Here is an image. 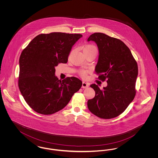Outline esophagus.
<instances>
[{
    "mask_svg": "<svg viewBox=\"0 0 158 158\" xmlns=\"http://www.w3.org/2000/svg\"><path fill=\"white\" fill-rule=\"evenodd\" d=\"M89 83L85 82H83L82 88H86L89 87Z\"/></svg>",
    "mask_w": 158,
    "mask_h": 158,
    "instance_id": "esophagus-1",
    "label": "esophagus"
}]
</instances>
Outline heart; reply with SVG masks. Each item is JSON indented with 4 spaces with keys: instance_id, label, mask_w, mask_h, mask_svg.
<instances>
[{
    "instance_id": "heart-1",
    "label": "heart",
    "mask_w": 158,
    "mask_h": 158,
    "mask_svg": "<svg viewBox=\"0 0 158 158\" xmlns=\"http://www.w3.org/2000/svg\"><path fill=\"white\" fill-rule=\"evenodd\" d=\"M94 48H95V47L94 46L91 45H88L84 47L83 50H91V49H94ZM80 75L82 76H85L86 75V71L81 70L80 72Z\"/></svg>"
}]
</instances>
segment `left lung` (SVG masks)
<instances>
[{
  "label": "left lung",
  "instance_id": "left-lung-1",
  "mask_svg": "<svg viewBox=\"0 0 158 158\" xmlns=\"http://www.w3.org/2000/svg\"><path fill=\"white\" fill-rule=\"evenodd\" d=\"M90 41L97 44L99 51L95 72L100 74V80H106L107 86L101 90L96 84L90 85L95 96L88 100V107L99 118H113L123 113L135 97L137 64L127 46L118 39L97 32L88 38Z\"/></svg>",
  "mask_w": 158,
  "mask_h": 158
}]
</instances>
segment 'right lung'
<instances>
[{"label": "right lung", "mask_w": 158, "mask_h": 158, "mask_svg": "<svg viewBox=\"0 0 158 158\" xmlns=\"http://www.w3.org/2000/svg\"><path fill=\"white\" fill-rule=\"evenodd\" d=\"M82 37L63 32L42 34L23 50L18 86L26 102L37 113L49 115L60 111L81 89L82 82L77 77L59 80L55 67L68 62L73 45Z\"/></svg>", "instance_id": "1"}]
</instances>
